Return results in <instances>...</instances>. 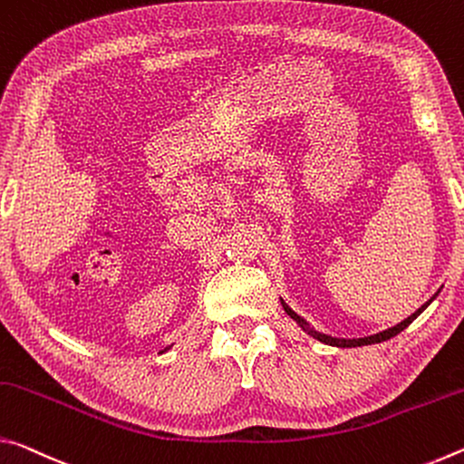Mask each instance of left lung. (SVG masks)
<instances>
[{
    "label": "left lung",
    "instance_id": "1",
    "mask_svg": "<svg viewBox=\"0 0 464 464\" xmlns=\"http://www.w3.org/2000/svg\"><path fill=\"white\" fill-rule=\"evenodd\" d=\"M284 304V310L287 314H290V318H294L295 323H300V324H306L304 323V318H300L298 314L294 313V310L287 306L285 302H282ZM430 304V302H428ZM428 304H423V306L417 310L415 314H411L409 318H405L403 323L401 324H397V326H392V329H389V331H382V333H378V335H372V337H363V339H352V341H345V339H335V337H326V335H323V333H316V331H313V329H306L310 335L313 337H316V339H321V341H324V343H329V345H337V347H358V345H372V343H381V341H386V339H391V337H394L397 335V333H401L403 329H407L409 324H411L413 321H415V316L421 313V310L428 306Z\"/></svg>",
    "mask_w": 464,
    "mask_h": 464
}]
</instances>
